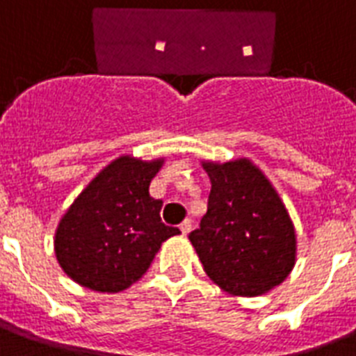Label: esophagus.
<instances>
[{
  "label": "esophagus",
  "instance_id": "34e87169",
  "mask_svg": "<svg viewBox=\"0 0 356 356\" xmlns=\"http://www.w3.org/2000/svg\"><path fill=\"white\" fill-rule=\"evenodd\" d=\"M179 228H181V232H183V236H186L190 230H192V219H184L183 223L179 225Z\"/></svg>",
  "mask_w": 356,
  "mask_h": 356
}]
</instances>
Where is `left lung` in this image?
<instances>
[{
    "instance_id": "obj_1",
    "label": "left lung",
    "mask_w": 356,
    "mask_h": 356,
    "mask_svg": "<svg viewBox=\"0 0 356 356\" xmlns=\"http://www.w3.org/2000/svg\"><path fill=\"white\" fill-rule=\"evenodd\" d=\"M210 177L207 213L190 232L204 270L238 296L280 285L294 267L293 221L268 179L247 159L204 163Z\"/></svg>"
}]
</instances>
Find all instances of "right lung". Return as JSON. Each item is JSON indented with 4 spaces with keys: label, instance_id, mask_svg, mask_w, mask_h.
Returning a JSON list of instances; mask_svg holds the SVG:
<instances>
[{
    "label": "right lung",
    "instance_id": "right-lung-1",
    "mask_svg": "<svg viewBox=\"0 0 356 356\" xmlns=\"http://www.w3.org/2000/svg\"><path fill=\"white\" fill-rule=\"evenodd\" d=\"M163 159L113 161L88 184L58 225L54 252L69 278L98 293H120L152 265L159 248L181 234L161 221L149 183Z\"/></svg>",
    "mask_w": 356,
    "mask_h": 356
}]
</instances>
